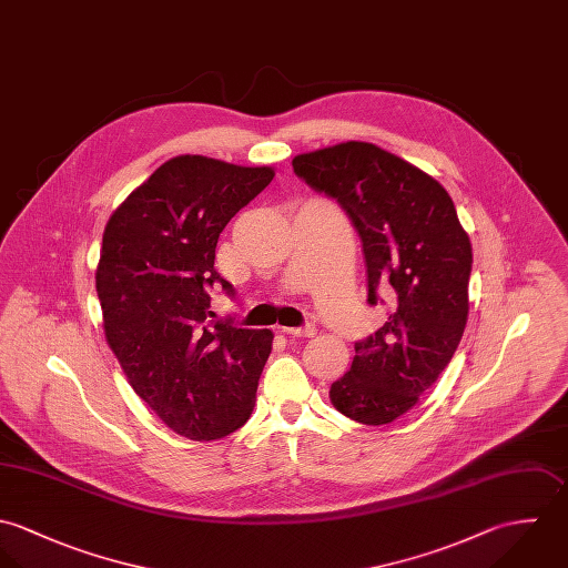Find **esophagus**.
<instances>
[{"label": "esophagus", "instance_id": "1", "mask_svg": "<svg viewBox=\"0 0 568 568\" xmlns=\"http://www.w3.org/2000/svg\"><path fill=\"white\" fill-rule=\"evenodd\" d=\"M283 334H287L292 338H312L316 334V327L312 323L305 325V327H285Z\"/></svg>", "mask_w": 568, "mask_h": 568}]
</instances>
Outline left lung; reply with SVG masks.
Listing matches in <instances>:
<instances>
[{"label":"left lung","mask_w":568,"mask_h":568,"mask_svg":"<svg viewBox=\"0 0 568 568\" xmlns=\"http://www.w3.org/2000/svg\"><path fill=\"white\" fill-rule=\"evenodd\" d=\"M294 173L334 197L357 230L368 305L390 298L373 336L355 342L348 373L332 384L336 410L366 426L408 413L450 364L467 323L469 236L453 197L415 164L371 144L301 153Z\"/></svg>","instance_id":"1"}]
</instances>
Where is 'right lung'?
Here are the masks:
<instances>
[{
  "label": "right lung",
  "mask_w": 568,
  "mask_h": 568,
  "mask_svg": "<svg viewBox=\"0 0 568 568\" xmlns=\"http://www.w3.org/2000/svg\"><path fill=\"white\" fill-rule=\"evenodd\" d=\"M272 178V166L178 155L103 232L97 292L108 344L138 397L193 442L222 439L250 419L272 351L270 329L215 321L209 294L220 283L234 296L215 270L217 239Z\"/></svg>",
  "instance_id": "obj_1"
}]
</instances>
